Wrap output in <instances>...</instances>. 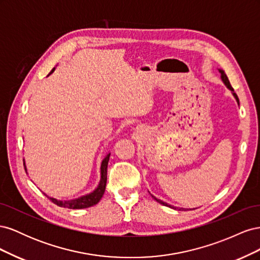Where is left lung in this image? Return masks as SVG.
I'll list each match as a JSON object with an SVG mask.
<instances>
[{"instance_id": "1", "label": "left lung", "mask_w": 260, "mask_h": 260, "mask_svg": "<svg viewBox=\"0 0 260 260\" xmlns=\"http://www.w3.org/2000/svg\"><path fill=\"white\" fill-rule=\"evenodd\" d=\"M219 70V73H220V75H221V80H222V82L224 83V85L226 86L228 89H229L231 92H232V94H233V96H234V99L237 100V102H238V104L240 105V101H239V98H238V95L237 94L234 93V90H233V88L231 86V84H230V82H229V79H228V77H226V75L224 74V72L222 69H218ZM152 195V194H151ZM152 198L155 200V201H157L158 203H160L161 205H164V206H168V207H170V208H174V209H178L177 207H174V206H171V205H169V204H167V203H165V202H162V201H160V200H158V199H156L155 196H153L152 195ZM182 209H184V208H179V210H182Z\"/></svg>"}]
</instances>
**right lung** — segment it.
I'll return each mask as SVG.
<instances>
[{
  "label": "right lung",
  "mask_w": 260,
  "mask_h": 260,
  "mask_svg": "<svg viewBox=\"0 0 260 260\" xmlns=\"http://www.w3.org/2000/svg\"><path fill=\"white\" fill-rule=\"evenodd\" d=\"M55 68H53L51 70L50 75L54 72ZM109 156H111V153H107L104 157V159L102 160L101 164V179L100 182L98 184V186L95 187V190L92 191L89 194H85L80 196V198H77L74 200H68V201H59L54 198H48L54 203L56 204L57 206L59 207H64V208H70V209H82V208H88L91 206L96 205V204L101 201L102 196H103L104 192H105V187H106V181H107V166H108V160H109ZM23 166H25V170L27 172V167L26 164L23 161Z\"/></svg>",
  "instance_id": "1"
}]
</instances>
